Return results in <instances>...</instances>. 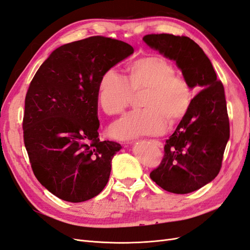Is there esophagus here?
<instances>
[{
    "label": "esophagus",
    "instance_id": "esophagus-1",
    "mask_svg": "<svg viewBox=\"0 0 250 250\" xmlns=\"http://www.w3.org/2000/svg\"><path fill=\"white\" fill-rule=\"evenodd\" d=\"M151 142H152L154 145H156L157 147H160V148H163V143H161L160 141H156V140H151Z\"/></svg>",
    "mask_w": 250,
    "mask_h": 250
}]
</instances>
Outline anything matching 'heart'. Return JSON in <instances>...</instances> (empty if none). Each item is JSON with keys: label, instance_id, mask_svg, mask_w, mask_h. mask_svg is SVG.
I'll list each match as a JSON object with an SVG mask.
<instances>
[{"label": "heart", "instance_id": "1", "mask_svg": "<svg viewBox=\"0 0 250 250\" xmlns=\"http://www.w3.org/2000/svg\"><path fill=\"white\" fill-rule=\"evenodd\" d=\"M145 89L144 109L126 113L109 132L115 139L129 140L165 131L167 120L175 123L183 118L192 101V90L174 65L161 56L143 57L127 67V78L116 70L105 71L98 83V102L107 115L122 112L132 93Z\"/></svg>", "mask_w": 250, "mask_h": 250}]
</instances>
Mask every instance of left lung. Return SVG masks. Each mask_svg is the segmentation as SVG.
<instances>
[{"label":"left lung","instance_id":"obj_1","mask_svg":"<svg viewBox=\"0 0 250 250\" xmlns=\"http://www.w3.org/2000/svg\"><path fill=\"white\" fill-rule=\"evenodd\" d=\"M148 46L176 62L196 95L176 130L166 141L161 165L150 177L164 190L188 194L210 183L221 169L229 140L224 87L203 50L188 36L148 34Z\"/></svg>","mask_w":250,"mask_h":250}]
</instances>
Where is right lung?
<instances>
[{
	"mask_svg": "<svg viewBox=\"0 0 250 250\" xmlns=\"http://www.w3.org/2000/svg\"><path fill=\"white\" fill-rule=\"evenodd\" d=\"M133 48L104 36L53 51L30 83L22 120L25 147L37 180L69 202L94 198L106 186L120 144L99 140L98 83Z\"/></svg>",
	"mask_w": 250,
	"mask_h": 250,
	"instance_id": "obj_1",
	"label": "right lung"
}]
</instances>
